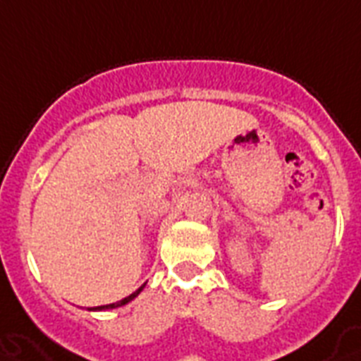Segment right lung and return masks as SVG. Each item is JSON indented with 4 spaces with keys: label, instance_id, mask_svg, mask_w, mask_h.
Masks as SVG:
<instances>
[{
    "label": "right lung",
    "instance_id": "1",
    "mask_svg": "<svg viewBox=\"0 0 361 361\" xmlns=\"http://www.w3.org/2000/svg\"><path fill=\"white\" fill-rule=\"evenodd\" d=\"M140 290H142V288H138V290L133 292V294H130V296L123 298V300H121V302H118V303H109V305H99V307H95V309H93V311H104V309H116V307H121V305H125V303H129L130 300H135V298L138 296V294H140Z\"/></svg>",
    "mask_w": 361,
    "mask_h": 361
}]
</instances>
